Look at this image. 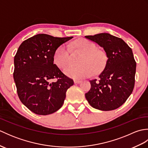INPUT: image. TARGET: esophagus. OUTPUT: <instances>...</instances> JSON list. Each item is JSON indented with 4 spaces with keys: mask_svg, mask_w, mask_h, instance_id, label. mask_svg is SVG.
I'll use <instances>...</instances> for the list:
<instances>
[{
    "mask_svg": "<svg viewBox=\"0 0 148 148\" xmlns=\"http://www.w3.org/2000/svg\"><path fill=\"white\" fill-rule=\"evenodd\" d=\"M74 83H75V84H79V83H81V81L75 79V80H74Z\"/></svg>",
    "mask_w": 148,
    "mask_h": 148,
    "instance_id": "1",
    "label": "esophagus"
}]
</instances>
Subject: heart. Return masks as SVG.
<instances>
[{
	"instance_id": "obj_1",
	"label": "heart",
	"mask_w": 148,
	"mask_h": 148,
	"mask_svg": "<svg viewBox=\"0 0 148 148\" xmlns=\"http://www.w3.org/2000/svg\"><path fill=\"white\" fill-rule=\"evenodd\" d=\"M73 46L83 53L79 66L69 65L64 69L66 76L75 79H83L90 76L92 71L98 72L104 67L107 61L105 52L97 49V45L88 39H79L73 43ZM70 50L66 44H63L55 50L53 55L54 64L60 69L67 65L69 60Z\"/></svg>"
}]
</instances>
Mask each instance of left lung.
<instances>
[{"label": "left lung", "instance_id": "8db88e82", "mask_svg": "<svg viewBox=\"0 0 148 148\" xmlns=\"http://www.w3.org/2000/svg\"><path fill=\"white\" fill-rule=\"evenodd\" d=\"M103 48L108 60L103 71L90 80L91 88L85 93L93 108L112 111L126 102L135 84L136 62L132 50L121 38L108 33L85 36Z\"/></svg>", "mask_w": 148, "mask_h": 148}]
</instances>
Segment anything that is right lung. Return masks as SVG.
Segmentation results:
<instances>
[{"label": "right lung", "mask_w": 148, "mask_h": 148, "mask_svg": "<svg viewBox=\"0 0 148 148\" xmlns=\"http://www.w3.org/2000/svg\"><path fill=\"white\" fill-rule=\"evenodd\" d=\"M73 38L37 34L24 40L14 58L13 77L21 102L31 111L48 115L61 108L74 81L53 63L55 50Z\"/></svg>", "instance_id": "1"}]
</instances>
